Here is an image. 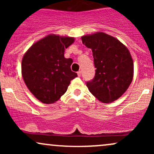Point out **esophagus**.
Segmentation results:
<instances>
[{"instance_id":"1","label":"esophagus","mask_w":154,"mask_h":154,"mask_svg":"<svg viewBox=\"0 0 154 154\" xmlns=\"http://www.w3.org/2000/svg\"><path fill=\"white\" fill-rule=\"evenodd\" d=\"M77 75H78V77H80V76H81V72L80 71L77 72Z\"/></svg>"}]
</instances>
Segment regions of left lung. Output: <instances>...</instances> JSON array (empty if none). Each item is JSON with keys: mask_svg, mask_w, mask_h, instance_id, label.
Wrapping results in <instances>:
<instances>
[{"mask_svg": "<svg viewBox=\"0 0 154 154\" xmlns=\"http://www.w3.org/2000/svg\"><path fill=\"white\" fill-rule=\"evenodd\" d=\"M93 52L95 74L86 82L89 91L103 103H110L127 91L133 77V61L119 40L103 32L81 38Z\"/></svg>", "mask_w": 154, "mask_h": 154, "instance_id": "left-lung-1", "label": "left lung"}]
</instances>
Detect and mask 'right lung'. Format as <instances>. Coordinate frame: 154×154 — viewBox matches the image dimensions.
Listing matches in <instances>:
<instances>
[{"mask_svg": "<svg viewBox=\"0 0 154 154\" xmlns=\"http://www.w3.org/2000/svg\"><path fill=\"white\" fill-rule=\"evenodd\" d=\"M73 38L48 35L33 44L23 57L22 74L29 91L44 103L57 101L77 77L71 69L73 60L64 58V50Z\"/></svg>", "mask_w": 154, "mask_h": 154, "instance_id": "obj_1", "label": "right lung"}]
</instances>
